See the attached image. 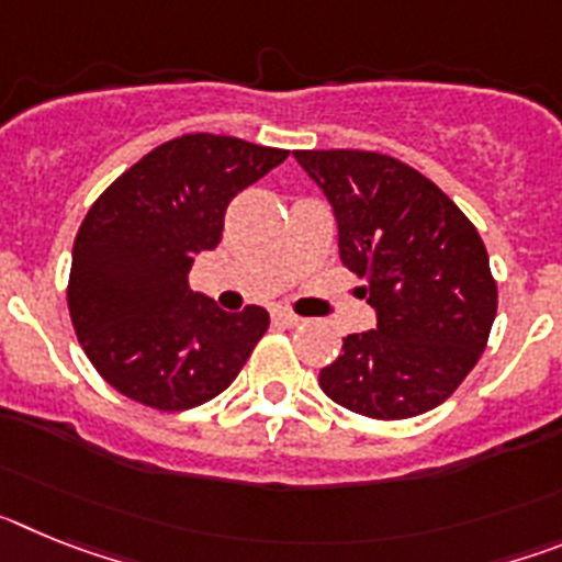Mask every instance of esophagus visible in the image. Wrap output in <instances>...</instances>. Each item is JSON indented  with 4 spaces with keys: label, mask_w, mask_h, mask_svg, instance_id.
Here are the masks:
<instances>
[{
    "label": "esophagus",
    "mask_w": 562,
    "mask_h": 562,
    "mask_svg": "<svg viewBox=\"0 0 562 562\" xmlns=\"http://www.w3.org/2000/svg\"><path fill=\"white\" fill-rule=\"evenodd\" d=\"M272 317H276L281 326H297L301 321H304V317H297L295 312H290V310H276V312H272Z\"/></svg>",
    "instance_id": "obj_1"
}]
</instances>
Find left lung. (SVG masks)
Returning a JSON list of instances; mask_svg holds the SVG:
<instances>
[{
    "label": "left lung",
    "mask_w": 562,
    "mask_h": 562,
    "mask_svg": "<svg viewBox=\"0 0 562 562\" xmlns=\"http://www.w3.org/2000/svg\"><path fill=\"white\" fill-rule=\"evenodd\" d=\"M331 202L340 261L366 281L376 329L321 369L329 400L371 419L436 408L473 371L498 310L479 231L448 193L389 154L295 151Z\"/></svg>",
    "instance_id": "obj_1"
}]
</instances>
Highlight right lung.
<instances>
[{"label":"right lung","mask_w":562,"mask_h":562,"mask_svg":"<svg viewBox=\"0 0 562 562\" xmlns=\"http://www.w3.org/2000/svg\"><path fill=\"white\" fill-rule=\"evenodd\" d=\"M284 148L182 134L123 171L83 216L67 304L98 374L128 400L188 411L236 380L270 326L261 306L222 312L188 286L193 256L222 241L225 211Z\"/></svg>","instance_id":"obj_1"}]
</instances>
